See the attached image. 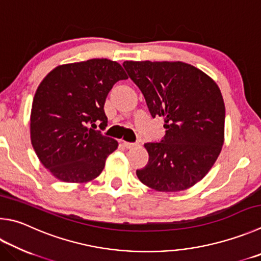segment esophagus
Returning a JSON list of instances; mask_svg holds the SVG:
<instances>
[{
  "label": "esophagus",
  "mask_w": 261,
  "mask_h": 261,
  "mask_svg": "<svg viewBox=\"0 0 261 261\" xmlns=\"http://www.w3.org/2000/svg\"><path fill=\"white\" fill-rule=\"evenodd\" d=\"M122 144L124 145L125 148H134V147H136V146H138V145H139L138 143H129V141H123Z\"/></svg>",
  "instance_id": "obj_1"
}]
</instances>
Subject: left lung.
<instances>
[{
	"label": "left lung",
	"instance_id": "1",
	"mask_svg": "<svg viewBox=\"0 0 261 261\" xmlns=\"http://www.w3.org/2000/svg\"><path fill=\"white\" fill-rule=\"evenodd\" d=\"M151 117L164 120L165 136L145 144L149 160L137 170L146 186L179 192L205 176L224 144L225 103L216 82L181 61H124Z\"/></svg>",
	"mask_w": 261,
	"mask_h": 261
}]
</instances>
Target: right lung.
Listing matches in <instances>:
<instances>
[{"instance_id": "right-lung-1", "label": "right lung", "mask_w": 261, "mask_h": 261, "mask_svg": "<svg viewBox=\"0 0 261 261\" xmlns=\"http://www.w3.org/2000/svg\"><path fill=\"white\" fill-rule=\"evenodd\" d=\"M126 79L116 61L90 59L58 66L41 82L33 99L31 140L52 176L65 182H87L101 173L118 144L92 127L99 124L105 130L107 94Z\"/></svg>"}]
</instances>
